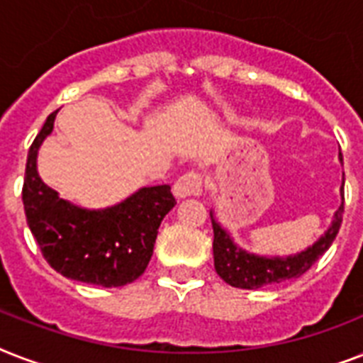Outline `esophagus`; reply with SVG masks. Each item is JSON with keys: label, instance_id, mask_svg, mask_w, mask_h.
I'll use <instances>...</instances> for the list:
<instances>
[{"label": "esophagus", "instance_id": "esophagus-1", "mask_svg": "<svg viewBox=\"0 0 363 363\" xmlns=\"http://www.w3.org/2000/svg\"><path fill=\"white\" fill-rule=\"evenodd\" d=\"M203 190V177L198 171H188L179 177L173 186L177 198H186V196H199Z\"/></svg>", "mask_w": 363, "mask_h": 363}]
</instances>
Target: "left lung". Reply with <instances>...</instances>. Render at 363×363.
I'll return each mask as SVG.
<instances>
[{
  "label": "left lung",
  "instance_id": "left-lung-1",
  "mask_svg": "<svg viewBox=\"0 0 363 363\" xmlns=\"http://www.w3.org/2000/svg\"><path fill=\"white\" fill-rule=\"evenodd\" d=\"M341 162H343V156H341ZM343 211L345 205L341 203V207L333 216L330 230L313 247H309L303 252L296 254V256H286V258H264V256H254V254L245 252V250L233 245L232 238L228 235L226 230H222L220 224L211 215L213 233H215L213 256H215L216 273L228 284H232L235 288H247V290L275 284V282L288 281V279H298L303 273H307L316 259L332 247L333 239L339 233V228H341V222H343Z\"/></svg>",
  "mask_w": 363,
  "mask_h": 363
}]
</instances>
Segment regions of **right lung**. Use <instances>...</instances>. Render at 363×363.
Wrapping results in <instances>:
<instances>
[{
	"label": "right lung",
	"mask_w": 363,
	"mask_h": 363,
	"mask_svg": "<svg viewBox=\"0 0 363 363\" xmlns=\"http://www.w3.org/2000/svg\"><path fill=\"white\" fill-rule=\"evenodd\" d=\"M54 111L33 139L26 162L22 201L26 218L52 269L73 281L115 288L147 269L158 228L175 207L169 184L141 188L122 203L86 211L58 198L37 175V150L52 131Z\"/></svg>",
	"instance_id": "1"
}]
</instances>
